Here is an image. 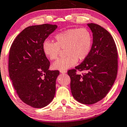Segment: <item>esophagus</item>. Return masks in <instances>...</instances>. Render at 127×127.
Listing matches in <instances>:
<instances>
[{"label":"esophagus","mask_w":127,"mask_h":127,"mask_svg":"<svg viewBox=\"0 0 127 127\" xmlns=\"http://www.w3.org/2000/svg\"><path fill=\"white\" fill-rule=\"evenodd\" d=\"M60 72H61V73L64 74V73H66V70H60Z\"/></svg>","instance_id":"34e87169"}]
</instances>
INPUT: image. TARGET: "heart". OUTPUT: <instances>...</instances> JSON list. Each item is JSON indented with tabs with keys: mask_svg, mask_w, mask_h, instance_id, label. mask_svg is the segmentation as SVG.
Wrapping results in <instances>:
<instances>
[{
	"mask_svg": "<svg viewBox=\"0 0 127 127\" xmlns=\"http://www.w3.org/2000/svg\"><path fill=\"white\" fill-rule=\"evenodd\" d=\"M56 42L45 40L42 43L44 53L51 61L56 60L61 49L65 50V58L53 64L54 69L66 70L74 66L78 59L85 60L90 53L92 45V33L86 28L68 29L56 33Z\"/></svg>",
	"mask_w": 127,
	"mask_h": 127,
	"instance_id": "heart-1",
	"label": "heart"
}]
</instances>
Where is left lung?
Wrapping results in <instances>:
<instances>
[{
  "label": "left lung",
  "instance_id": "obj_1",
  "mask_svg": "<svg viewBox=\"0 0 127 127\" xmlns=\"http://www.w3.org/2000/svg\"><path fill=\"white\" fill-rule=\"evenodd\" d=\"M93 33L90 53L82 63L68 71L73 97L84 104H93L106 96L118 74V51L113 37L94 23L88 24ZM84 72L77 74V71Z\"/></svg>",
  "mask_w": 127,
  "mask_h": 127
}]
</instances>
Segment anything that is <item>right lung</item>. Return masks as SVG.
I'll use <instances>...</instances> for the list:
<instances>
[{
    "instance_id": "right-lung-1",
    "label": "right lung",
    "mask_w": 127,
    "mask_h": 127,
    "mask_svg": "<svg viewBox=\"0 0 127 127\" xmlns=\"http://www.w3.org/2000/svg\"><path fill=\"white\" fill-rule=\"evenodd\" d=\"M58 26H31L17 35L9 53L8 71L14 89L22 101L34 108L47 106L55 95L58 70H49L50 62L42 43Z\"/></svg>"
}]
</instances>
